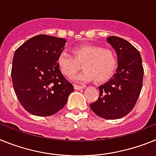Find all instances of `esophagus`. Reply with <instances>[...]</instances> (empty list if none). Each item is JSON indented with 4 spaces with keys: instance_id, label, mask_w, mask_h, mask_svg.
Returning <instances> with one entry per match:
<instances>
[{
    "instance_id": "obj_1",
    "label": "esophagus",
    "mask_w": 156,
    "mask_h": 156,
    "mask_svg": "<svg viewBox=\"0 0 156 156\" xmlns=\"http://www.w3.org/2000/svg\"><path fill=\"white\" fill-rule=\"evenodd\" d=\"M74 89H76V90H80V89H83L84 87L82 86H79V85H76V84H74Z\"/></svg>"
}]
</instances>
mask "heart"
I'll use <instances>...</instances> for the list:
<instances>
[{"label":"heart","mask_w":156,"mask_h":156,"mask_svg":"<svg viewBox=\"0 0 156 156\" xmlns=\"http://www.w3.org/2000/svg\"><path fill=\"white\" fill-rule=\"evenodd\" d=\"M74 57L63 51L57 57L59 70L67 78H71L79 70L82 64L83 70L75 77L78 82H88L94 78L101 83L108 81L118 67V55L112 48L101 46L82 44L72 49Z\"/></svg>","instance_id":"heart-1"}]
</instances>
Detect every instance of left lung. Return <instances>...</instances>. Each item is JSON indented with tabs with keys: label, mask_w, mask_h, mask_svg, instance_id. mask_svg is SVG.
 <instances>
[{
	"label": "left lung",
	"mask_w": 156,
	"mask_h": 156,
	"mask_svg": "<svg viewBox=\"0 0 156 156\" xmlns=\"http://www.w3.org/2000/svg\"><path fill=\"white\" fill-rule=\"evenodd\" d=\"M107 41L115 50L119 66L112 78L99 86V97L90 108L103 119H117L134 108L143 86L144 67L140 52L129 41L116 36Z\"/></svg>",
	"instance_id": "left-lung-1"
}]
</instances>
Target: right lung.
<instances>
[{
	"mask_svg": "<svg viewBox=\"0 0 156 156\" xmlns=\"http://www.w3.org/2000/svg\"><path fill=\"white\" fill-rule=\"evenodd\" d=\"M66 42L61 37L39 34L15 52L11 73L13 88L22 106L32 115H52L65 106L74 91L57 64Z\"/></svg>",
	"mask_w": 156,
	"mask_h": 156,
	"instance_id": "1",
	"label": "right lung"
}]
</instances>
